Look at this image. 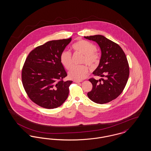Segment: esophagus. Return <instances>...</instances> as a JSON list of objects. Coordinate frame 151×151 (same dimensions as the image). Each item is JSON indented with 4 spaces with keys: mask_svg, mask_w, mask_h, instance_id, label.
<instances>
[{
    "mask_svg": "<svg viewBox=\"0 0 151 151\" xmlns=\"http://www.w3.org/2000/svg\"><path fill=\"white\" fill-rule=\"evenodd\" d=\"M82 81H81V80H74V82H75V83H81Z\"/></svg>",
    "mask_w": 151,
    "mask_h": 151,
    "instance_id": "obj_1",
    "label": "esophagus"
}]
</instances>
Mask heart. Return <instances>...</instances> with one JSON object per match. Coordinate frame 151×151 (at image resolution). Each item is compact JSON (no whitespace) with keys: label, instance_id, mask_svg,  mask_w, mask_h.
Returning a JSON list of instances; mask_svg holds the SVG:
<instances>
[{"label":"heart","instance_id":"b5f03b06","mask_svg":"<svg viewBox=\"0 0 151 151\" xmlns=\"http://www.w3.org/2000/svg\"><path fill=\"white\" fill-rule=\"evenodd\" d=\"M74 50L84 55L83 63L86 64L89 67L93 68L99 62V54L96 51V46L86 40H80L72 45ZM61 63L67 70H70L72 65V55L68 50H63L60 55ZM89 72L86 65L73 66L68 72L70 78L76 80H81L86 78Z\"/></svg>","mask_w":151,"mask_h":151}]
</instances>
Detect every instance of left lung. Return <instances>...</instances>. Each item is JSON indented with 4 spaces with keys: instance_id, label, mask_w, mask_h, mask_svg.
<instances>
[{
    "instance_id": "obj_1",
    "label": "left lung",
    "mask_w": 151,
    "mask_h": 151,
    "mask_svg": "<svg viewBox=\"0 0 151 151\" xmlns=\"http://www.w3.org/2000/svg\"><path fill=\"white\" fill-rule=\"evenodd\" d=\"M85 38L96 42L100 47L101 57L94 76L105 79L89 81L92 89L87 95L91 100L104 104L116 99L122 93L129 76V65L125 53L117 43L101 35L86 36Z\"/></svg>"
}]
</instances>
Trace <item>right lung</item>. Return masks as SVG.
Returning a JSON list of instances; mask_svg holds the SVG:
<instances>
[{"label": "right lung", "mask_w": 151, "mask_h": 151, "mask_svg": "<svg viewBox=\"0 0 151 151\" xmlns=\"http://www.w3.org/2000/svg\"><path fill=\"white\" fill-rule=\"evenodd\" d=\"M72 38L53 40L31 51L23 65L22 80L29 99L38 106L54 109L61 106L69 93L72 81L60 60V55Z\"/></svg>", "instance_id": "obj_1"}]
</instances>
